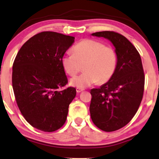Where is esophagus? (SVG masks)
Returning <instances> with one entry per match:
<instances>
[{"mask_svg":"<svg viewBox=\"0 0 159 159\" xmlns=\"http://www.w3.org/2000/svg\"><path fill=\"white\" fill-rule=\"evenodd\" d=\"M77 92L78 93H81L82 91H83L84 90V89H82V88H77Z\"/></svg>","mask_w":159,"mask_h":159,"instance_id":"obj_1","label":"esophagus"}]
</instances>
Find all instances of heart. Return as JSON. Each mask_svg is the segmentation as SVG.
Returning <instances> with one entry per match:
<instances>
[{"label":"heart","instance_id":"heart-1","mask_svg":"<svg viewBox=\"0 0 159 159\" xmlns=\"http://www.w3.org/2000/svg\"><path fill=\"white\" fill-rule=\"evenodd\" d=\"M73 54L64 55L61 63L70 76L77 75L83 65L84 72L72 78L70 84L78 88H85L92 84L105 83L116 71L118 56L115 48L104 43L87 39L77 43L72 48Z\"/></svg>","mask_w":159,"mask_h":159}]
</instances>
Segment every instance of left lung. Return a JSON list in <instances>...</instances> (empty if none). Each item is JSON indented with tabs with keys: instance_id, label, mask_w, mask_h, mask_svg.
I'll return each instance as SVG.
<instances>
[{
	"instance_id": "obj_1",
	"label": "left lung",
	"mask_w": 159,
	"mask_h": 159,
	"mask_svg": "<svg viewBox=\"0 0 159 159\" xmlns=\"http://www.w3.org/2000/svg\"><path fill=\"white\" fill-rule=\"evenodd\" d=\"M92 35L109 39L118 56L112 78L90 90L92 121L98 129L110 132L125 126L137 113L143 97L145 74L139 53L125 36L114 31Z\"/></svg>"
}]
</instances>
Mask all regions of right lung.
I'll return each instance as SVG.
<instances>
[{"label": "right lung", "mask_w": 159, "mask_h": 159, "mask_svg": "<svg viewBox=\"0 0 159 159\" xmlns=\"http://www.w3.org/2000/svg\"><path fill=\"white\" fill-rule=\"evenodd\" d=\"M75 37L44 31L28 39L17 52L12 69V87L22 116L37 129L52 132L63 126L75 88L68 83L61 60Z\"/></svg>", "instance_id": "add662e5"}]
</instances>
